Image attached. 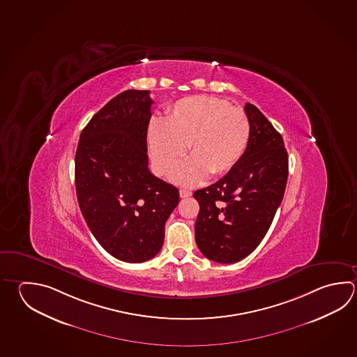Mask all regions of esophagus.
Here are the masks:
<instances>
[{"label": "esophagus", "mask_w": 357, "mask_h": 357, "mask_svg": "<svg viewBox=\"0 0 357 357\" xmlns=\"http://www.w3.org/2000/svg\"><path fill=\"white\" fill-rule=\"evenodd\" d=\"M179 195H181V198H188V197L192 195V192L187 190V189H181L179 190Z\"/></svg>", "instance_id": "34e87169"}]
</instances>
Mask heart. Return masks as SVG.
Wrapping results in <instances>:
<instances>
[{
	"label": "heart",
	"mask_w": 357,
	"mask_h": 357,
	"mask_svg": "<svg viewBox=\"0 0 357 357\" xmlns=\"http://www.w3.org/2000/svg\"><path fill=\"white\" fill-rule=\"evenodd\" d=\"M148 142L155 167L162 174L179 164L189 145L192 158L175 173L174 181L193 185L209 173H229L243 159L250 142L249 117L217 97H185L168 108L164 121H150Z\"/></svg>",
	"instance_id": "heart-1"
}]
</instances>
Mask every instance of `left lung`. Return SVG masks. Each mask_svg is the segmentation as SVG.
Listing matches in <instances>:
<instances>
[{
    "instance_id": "left-lung-1",
    "label": "left lung",
    "mask_w": 357,
    "mask_h": 357,
    "mask_svg": "<svg viewBox=\"0 0 357 357\" xmlns=\"http://www.w3.org/2000/svg\"><path fill=\"white\" fill-rule=\"evenodd\" d=\"M245 112L250 142L243 159L218 182L193 195L199 203L195 243L215 263H237L259 246L288 181V153L282 135L254 105L246 103Z\"/></svg>"
}]
</instances>
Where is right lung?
<instances>
[{"label": "right lung", "mask_w": 357, "mask_h": 357, "mask_svg": "<svg viewBox=\"0 0 357 357\" xmlns=\"http://www.w3.org/2000/svg\"><path fill=\"white\" fill-rule=\"evenodd\" d=\"M149 91L117 94L83 128L75 153V190L96 240L125 263L153 259L179 190L150 173Z\"/></svg>", "instance_id": "add662e5"}]
</instances>
